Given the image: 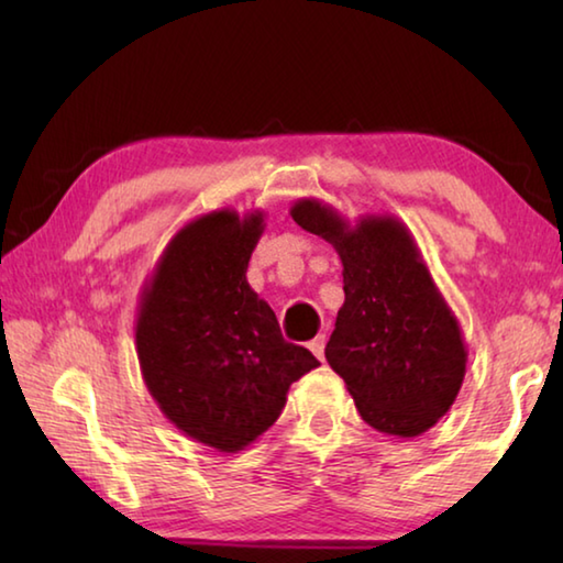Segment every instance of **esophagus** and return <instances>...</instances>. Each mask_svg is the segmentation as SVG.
I'll return each mask as SVG.
<instances>
[{"label":"esophagus","mask_w":563,"mask_h":563,"mask_svg":"<svg viewBox=\"0 0 563 563\" xmlns=\"http://www.w3.org/2000/svg\"><path fill=\"white\" fill-rule=\"evenodd\" d=\"M308 347H310V352H312V355H316L318 360L325 357V335L312 338V340L308 342Z\"/></svg>","instance_id":"esophagus-1"}]
</instances>
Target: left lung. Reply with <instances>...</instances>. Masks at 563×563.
<instances>
[{
  "instance_id": "left-lung-1",
  "label": "left lung",
  "mask_w": 563,
  "mask_h": 563,
  "mask_svg": "<svg viewBox=\"0 0 563 563\" xmlns=\"http://www.w3.org/2000/svg\"><path fill=\"white\" fill-rule=\"evenodd\" d=\"M290 216L342 261L345 302L325 357L360 417L397 440L427 432L460 395L466 345L409 228L379 213L352 225L318 198L295 201Z\"/></svg>"
}]
</instances>
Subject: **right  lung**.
<instances>
[{
  "label": "right lung",
  "instance_id": "right-lung-1",
  "mask_svg": "<svg viewBox=\"0 0 563 563\" xmlns=\"http://www.w3.org/2000/svg\"><path fill=\"white\" fill-rule=\"evenodd\" d=\"M265 213L221 208L170 238L141 288L136 352L161 412L218 452L253 444L280 417L292 383L320 362L285 342L245 271Z\"/></svg>",
  "mask_w": 563,
  "mask_h": 563
}]
</instances>
